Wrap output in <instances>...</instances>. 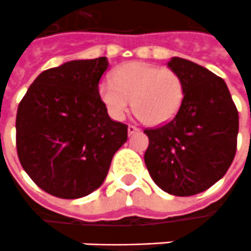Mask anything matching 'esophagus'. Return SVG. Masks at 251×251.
<instances>
[{
	"label": "esophagus",
	"mask_w": 251,
	"mask_h": 251,
	"mask_svg": "<svg viewBox=\"0 0 251 251\" xmlns=\"http://www.w3.org/2000/svg\"><path fill=\"white\" fill-rule=\"evenodd\" d=\"M138 131H140V129H138L137 126H133V125L127 126V133H129V135L135 134V133H138Z\"/></svg>",
	"instance_id": "obj_1"
}]
</instances>
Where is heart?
Masks as SVG:
<instances>
[{"label": "heart", "mask_w": 251, "mask_h": 251, "mask_svg": "<svg viewBox=\"0 0 251 251\" xmlns=\"http://www.w3.org/2000/svg\"><path fill=\"white\" fill-rule=\"evenodd\" d=\"M98 94L113 120H124L133 100L138 116L146 124L157 126L176 117L182 105L185 86L172 69L133 61L117 69L113 79H103Z\"/></svg>", "instance_id": "heart-1"}]
</instances>
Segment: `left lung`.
<instances>
[{
    "label": "left lung",
    "mask_w": 251,
    "mask_h": 251,
    "mask_svg": "<svg viewBox=\"0 0 251 251\" xmlns=\"http://www.w3.org/2000/svg\"><path fill=\"white\" fill-rule=\"evenodd\" d=\"M168 66L182 78L185 96L172 121L145 130V163L163 192L194 196L220 181L233 162L238 111L224 79L210 70L179 57Z\"/></svg>",
    "instance_id": "obj_1"
}]
</instances>
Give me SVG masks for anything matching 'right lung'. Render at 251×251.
Returning a JSON list of instances; mask_svg holds the SVG:
<instances>
[{"label": "right lung", "mask_w": 251, "mask_h": 251, "mask_svg": "<svg viewBox=\"0 0 251 251\" xmlns=\"http://www.w3.org/2000/svg\"><path fill=\"white\" fill-rule=\"evenodd\" d=\"M107 68L106 57H100L48 69L18 105V158L37 186L51 196L75 200L94 192L127 140V126L111 120L98 94Z\"/></svg>", "instance_id": "right-lung-1"}]
</instances>
